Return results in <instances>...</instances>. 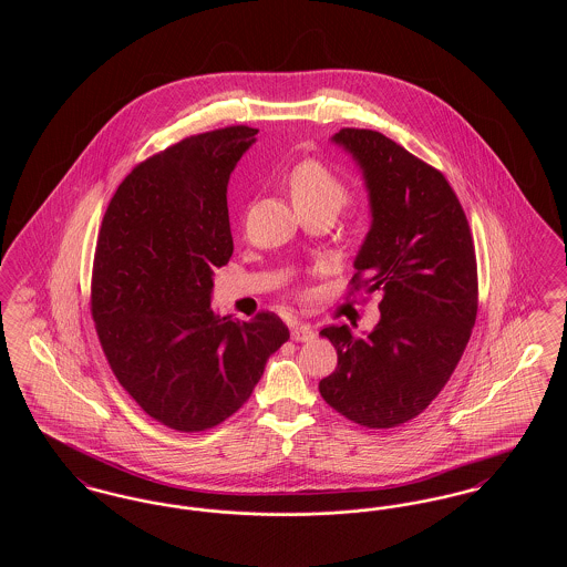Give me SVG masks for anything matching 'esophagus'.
<instances>
[{
  "instance_id": "obj_1",
  "label": "esophagus",
  "mask_w": 567,
  "mask_h": 567,
  "mask_svg": "<svg viewBox=\"0 0 567 567\" xmlns=\"http://www.w3.org/2000/svg\"><path fill=\"white\" fill-rule=\"evenodd\" d=\"M291 338H293L296 342H308V340L315 338V329L306 323L296 324L293 331H291Z\"/></svg>"
}]
</instances>
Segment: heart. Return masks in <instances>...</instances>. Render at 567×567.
<instances>
[{
    "mask_svg": "<svg viewBox=\"0 0 567 567\" xmlns=\"http://www.w3.org/2000/svg\"><path fill=\"white\" fill-rule=\"evenodd\" d=\"M287 189L296 210H329L333 215L349 202V187L327 165L315 159L297 163L287 174Z\"/></svg>",
    "mask_w": 567,
    "mask_h": 567,
    "instance_id": "heart-1",
    "label": "heart"
}]
</instances>
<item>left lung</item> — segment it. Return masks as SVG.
<instances>
[{"label":"left lung","instance_id":"left-lung-1","mask_svg":"<svg viewBox=\"0 0 567 567\" xmlns=\"http://www.w3.org/2000/svg\"><path fill=\"white\" fill-rule=\"evenodd\" d=\"M357 163L370 231L354 257V289L380 293V321L363 338L324 327L338 368L319 382L324 402L372 430L421 414L465 351L478 308L476 255L455 190L432 165L372 130L331 137Z\"/></svg>","mask_w":567,"mask_h":567}]
</instances>
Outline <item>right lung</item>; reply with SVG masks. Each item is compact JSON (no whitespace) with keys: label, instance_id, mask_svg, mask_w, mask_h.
<instances>
[{"label":"right lung","instance_id":"obj_1","mask_svg":"<svg viewBox=\"0 0 567 567\" xmlns=\"http://www.w3.org/2000/svg\"><path fill=\"white\" fill-rule=\"evenodd\" d=\"M252 127L190 135L140 163L102 220L91 310L110 368L137 405L176 432L210 430L250 398L289 340L276 315H216L215 270L234 240L227 185Z\"/></svg>","mask_w":567,"mask_h":567}]
</instances>
